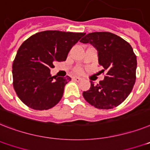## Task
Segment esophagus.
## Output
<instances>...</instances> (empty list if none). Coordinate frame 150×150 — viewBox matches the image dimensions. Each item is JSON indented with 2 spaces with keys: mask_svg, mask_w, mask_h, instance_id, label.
Listing matches in <instances>:
<instances>
[{
  "mask_svg": "<svg viewBox=\"0 0 150 150\" xmlns=\"http://www.w3.org/2000/svg\"><path fill=\"white\" fill-rule=\"evenodd\" d=\"M73 80H75V81H80L81 80V79L80 77H77V76H74V77L72 78Z\"/></svg>",
  "mask_w": 150,
  "mask_h": 150,
  "instance_id": "esophagus-1",
  "label": "esophagus"
}]
</instances>
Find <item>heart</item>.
I'll list each match as a JSON object with an SVG mask.
<instances>
[{
	"instance_id": "b5f03b06",
	"label": "heart",
	"mask_w": 150,
	"mask_h": 150,
	"mask_svg": "<svg viewBox=\"0 0 150 150\" xmlns=\"http://www.w3.org/2000/svg\"><path fill=\"white\" fill-rule=\"evenodd\" d=\"M76 71H77V72H79V73H81V71H82V70H81V69H76Z\"/></svg>"
}]
</instances>
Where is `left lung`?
I'll return each instance as SVG.
<instances>
[{"label":"left lung","mask_w":150,"mask_h":150,"mask_svg":"<svg viewBox=\"0 0 150 150\" xmlns=\"http://www.w3.org/2000/svg\"><path fill=\"white\" fill-rule=\"evenodd\" d=\"M91 44L98 52V63L107 71L104 80L83 92L88 103L97 109H110L127 98L136 81V56L129 44L110 32H92L80 41ZM103 70V71H105Z\"/></svg>","instance_id":"8db88e82"}]
</instances>
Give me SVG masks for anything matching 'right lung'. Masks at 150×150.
Returning <instances> with one entry per match:
<instances>
[{
  "label": "right lung",
  "instance_id": "1",
  "mask_svg": "<svg viewBox=\"0 0 150 150\" xmlns=\"http://www.w3.org/2000/svg\"><path fill=\"white\" fill-rule=\"evenodd\" d=\"M85 33L45 31L24 41L14 58L13 86L18 98L36 110H47L59 103L69 76H52L55 62L65 61L69 51Z\"/></svg>",
  "mask_w": 150,
  "mask_h": 150
}]
</instances>
